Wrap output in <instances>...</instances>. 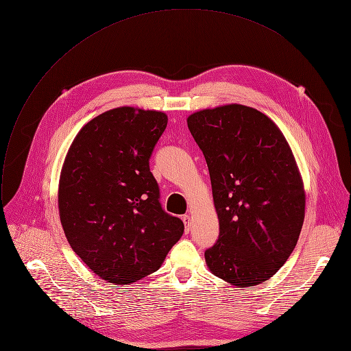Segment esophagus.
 Listing matches in <instances>:
<instances>
[{"mask_svg":"<svg viewBox=\"0 0 351 351\" xmlns=\"http://www.w3.org/2000/svg\"><path fill=\"white\" fill-rule=\"evenodd\" d=\"M182 219H183V222H184L186 233H189V230H190V215H189V214H186V215H183V217H182Z\"/></svg>","mask_w":351,"mask_h":351,"instance_id":"34e87169","label":"esophagus"}]
</instances>
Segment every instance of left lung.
Here are the masks:
<instances>
[{
	"mask_svg": "<svg viewBox=\"0 0 351 351\" xmlns=\"http://www.w3.org/2000/svg\"><path fill=\"white\" fill-rule=\"evenodd\" d=\"M187 126L206 157L219 219L208 269L236 287L271 279L294 250L306 214L286 137L265 114L241 104L193 112Z\"/></svg>",
	"mask_w": 351,
	"mask_h": 351,
	"instance_id": "left-lung-1",
	"label": "left lung"
}]
</instances>
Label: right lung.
I'll use <instances>...</instances> for the list:
<instances>
[{"label": "right lung", "mask_w": 351, "mask_h": 351, "mask_svg": "<svg viewBox=\"0 0 351 351\" xmlns=\"http://www.w3.org/2000/svg\"><path fill=\"white\" fill-rule=\"evenodd\" d=\"M168 125L162 111L118 107L73 138L58 184L62 229L98 278L122 286L160 269L184 225L158 202L149 157Z\"/></svg>", "instance_id": "add662e5"}]
</instances>
